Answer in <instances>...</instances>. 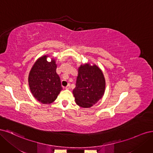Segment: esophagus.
Segmentation results:
<instances>
[{"mask_svg":"<svg viewBox=\"0 0 153 153\" xmlns=\"http://www.w3.org/2000/svg\"><path fill=\"white\" fill-rule=\"evenodd\" d=\"M65 88H66V89H69V88H70V85H69V84H68V85L67 86H66V87H65Z\"/></svg>","mask_w":153,"mask_h":153,"instance_id":"34e87169","label":"esophagus"}]
</instances>
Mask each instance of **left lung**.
<instances>
[{
    "label": "left lung",
    "mask_w": 153,
    "mask_h": 153,
    "mask_svg": "<svg viewBox=\"0 0 153 153\" xmlns=\"http://www.w3.org/2000/svg\"><path fill=\"white\" fill-rule=\"evenodd\" d=\"M105 89V80L101 69L89 64L78 69L76 87L73 91L75 102L83 108H89L102 98Z\"/></svg>",
    "instance_id": "1"
}]
</instances>
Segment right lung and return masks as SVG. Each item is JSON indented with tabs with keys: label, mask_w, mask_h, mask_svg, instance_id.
Here are the masks:
<instances>
[{
	"label": "right lung",
	"mask_w": 153,
	"mask_h": 153,
	"mask_svg": "<svg viewBox=\"0 0 153 153\" xmlns=\"http://www.w3.org/2000/svg\"><path fill=\"white\" fill-rule=\"evenodd\" d=\"M47 57L45 55L36 62L29 76L32 95L43 104L52 103L62 89L60 77L56 73L55 62L54 60L48 62Z\"/></svg>",
	"instance_id": "right-lung-1"
}]
</instances>
